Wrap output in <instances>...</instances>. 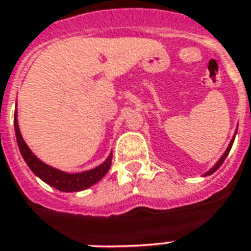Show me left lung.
<instances>
[{"label": "left lung", "instance_id": "8db88e82", "mask_svg": "<svg viewBox=\"0 0 251 251\" xmlns=\"http://www.w3.org/2000/svg\"><path fill=\"white\" fill-rule=\"evenodd\" d=\"M235 134H236V132H235ZM233 141H235V135H233V138H232V139H231V142H229V145H228V148H226V151H225V152H224L223 156H221V159H220V160L217 161L216 164H214V166H213V167H211V169L208 170L207 173H206V174H204V176H211V174H213V173H216L217 170L220 169V166H221V164H223L224 160H225V157H226V156H228V153H229V151H231V148H232V144H233Z\"/></svg>", "mask_w": 251, "mask_h": 251}]
</instances>
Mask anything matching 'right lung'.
<instances>
[{
  "mask_svg": "<svg viewBox=\"0 0 251 251\" xmlns=\"http://www.w3.org/2000/svg\"><path fill=\"white\" fill-rule=\"evenodd\" d=\"M13 124H15V134H16V141H18L20 154L26 161L28 169L31 170L40 179H43L45 184L53 186L55 189H58L60 192H78V191H84V189L90 188L94 184H97L98 181H100L112 166V153H110L109 157L102 164H99L98 167L92 170L72 174V173H66V171L55 169V167L48 166L47 163L40 160L34 153L30 151V148L25 142V139L20 134L18 112L13 116Z\"/></svg>",
  "mask_w": 251,
  "mask_h": 251,
  "instance_id": "add662e5",
  "label": "right lung"
}]
</instances>
